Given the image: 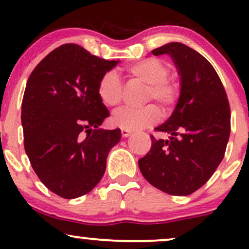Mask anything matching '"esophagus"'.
Wrapping results in <instances>:
<instances>
[{"instance_id":"1","label":"esophagus","mask_w":249,"mask_h":249,"mask_svg":"<svg viewBox=\"0 0 249 249\" xmlns=\"http://www.w3.org/2000/svg\"><path fill=\"white\" fill-rule=\"evenodd\" d=\"M131 134V131L128 130H125V128H122V136L123 138H126V137H128Z\"/></svg>"}]
</instances>
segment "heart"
Masks as SVG:
<instances>
[{
    "instance_id": "heart-1",
    "label": "heart",
    "mask_w": 249,
    "mask_h": 249,
    "mask_svg": "<svg viewBox=\"0 0 249 249\" xmlns=\"http://www.w3.org/2000/svg\"><path fill=\"white\" fill-rule=\"evenodd\" d=\"M126 73L132 81L147 84L146 101H157L165 110H171L178 102L179 84L168 78L170 67L161 59L146 58L136 62L126 68ZM97 93L105 107H117L123 101V83L116 72L108 71L101 77ZM160 110L156 105L142 108H122L111 118L117 127L128 131L142 130L152 126L160 121Z\"/></svg>"
}]
</instances>
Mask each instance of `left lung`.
<instances>
[{
    "mask_svg": "<svg viewBox=\"0 0 249 249\" xmlns=\"http://www.w3.org/2000/svg\"><path fill=\"white\" fill-rule=\"evenodd\" d=\"M167 53L180 76L172 116L156 127L168 139L151 136V150L138 160L144 178L171 196H188L205 185L224 159L231 133V110L218 73L192 48L172 42L152 50Z\"/></svg>",
    "mask_w": 249,
    "mask_h": 249,
    "instance_id": "8db88e82",
    "label": "left lung"
}]
</instances>
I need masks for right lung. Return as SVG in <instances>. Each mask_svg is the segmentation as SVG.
Masks as SVG:
<instances>
[{"mask_svg": "<svg viewBox=\"0 0 249 249\" xmlns=\"http://www.w3.org/2000/svg\"><path fill=\"white\" fill-rule=\"evenodd\" d=\"M118 63L68 43L45 56L28 79L21 115L25 153L39 180L62 198L90 192L121 141L119 128H99L110 113L97 93L101 77Z\"/></svg>", "mask_w": 249, "mask_h": 249, "instance_id": "obj_1", "label": "right lung"}]
</instances>
